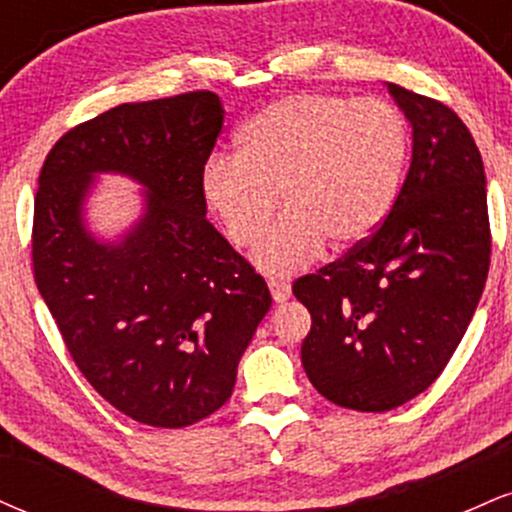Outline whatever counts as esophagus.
I'll list each match as a JSON object with an SVG mask.
<instances>
[{"label":"esophagus","instance_id":"1","mask_svg":"<svg viewBox=\"0 0 512 512\" xmlns=\"http://www.w3.org/2000/svg\"><path fill=\"white\" fill-rule=\"evenodd\" d=\"M269 291H272L274 303H286L291 298V286L284 281H269Z\"/></svg>","mask_w":512,"mask_h":512}]
</instances>
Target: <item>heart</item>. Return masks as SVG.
<instances>
[{
	"label": "heart",
	"instance_id": "heart-1",
	"mask_svg": "<svg viewBox=\"0 0 512 512\" xmlns=\"http://www.w3.org/2000/svg\"><path fill=\"white\" fill-rule=\"evenodd\" d=\"M409 154L404 117L383 98L291 93L240 127L236 156H211L199 190L236 248H255L280 195L285 219L255 252L260 272L284 279L325 243L344 252L383 226Z\"/></svg>",
	"mask_w": 512,
	"mask_h": 512
}]
</instances>
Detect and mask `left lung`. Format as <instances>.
<instances>
[{"instance_id": "1", "label": "left lung", "mask_w": 512, "mask_h": 512, "mask_svg": "<svg viewBox=\"0 0 512 512\" xmlns=\"http://www.w3.org/2000/svg\"><path fill=\"white\" fill-rule=\"evenodd\" d=\"M411 125V163L383 226L342 260L293 284L310 310L305 375L322 397L390 411L448 366L491 262L486 175L448 105L387 84Z\"/></svg>"}]
</instances>
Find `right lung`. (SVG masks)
Listing matches in <instances>:
<instances>
[{
	"mask_svg": "<svg viewBox=\"0 0 512 512\" xmlns=\"http://www.w3.org/2000/svg\"><path fill=\"white\" fill-rule=\"evenodd\" d=\"M223 127L211 91L122 103L50 149L33 211V274L93 390L129 419L182 428L223 407L272 296L207 221L199 190ZM98 172L145 187L115 244L83 223Z\"/></svg>",
	"mask_w": 512,
	"mask_h": 512,
	"instance_id": "obj_1",
	"label": "right lung"
}]
</instances>
